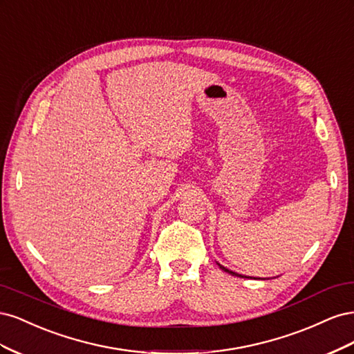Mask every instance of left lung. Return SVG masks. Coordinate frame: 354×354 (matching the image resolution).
<instances>
[{
	"label": "left lung",
	"instance_id": "8db88e82",
	"mask_svg": "<svg viewBox=\"0 0 354 354\" xmlns=\"http://www.w3.org/2000/svg\"><path fill=\"white\" fill-rule=\"evenodd\" d=\"M218 264V263H217ZM220 266V269L221 270H224V272H227V273H230V274H233V276H239V277H246V276H243V274H239V273H236V272H232V270H229V269H226V267L224 266H221V264H218Z\"/></svg>",
	"mask_w": 354,
	"mask_h": 354
}]
</instances>
